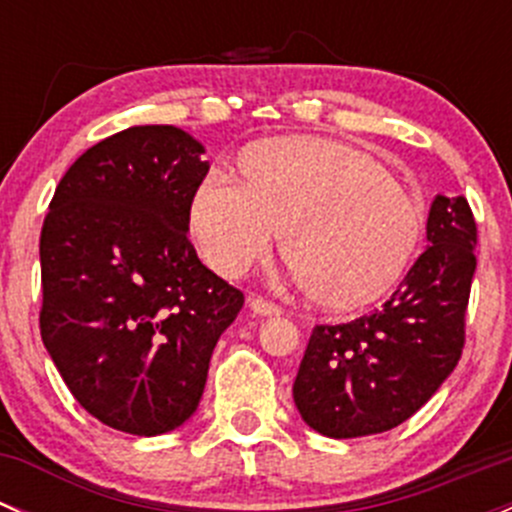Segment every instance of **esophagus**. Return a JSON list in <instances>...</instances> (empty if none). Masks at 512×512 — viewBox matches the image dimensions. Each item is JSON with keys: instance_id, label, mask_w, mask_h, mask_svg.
I'll return each instance as SVG.
<instances>
[{"instance_id": "1", "label": "esophagus", "mask_w": 512, "mask_h": 512, "mask_svg": "<svg viewBox=\"0 0 512 512\" xmlns=\"http://www.w3.org/2000/svg\"><path fill=\"white\" fill-rule=\"evenodd\" d=\"M250 309L255 314H260V317H277V314H282V309L275 302H270L265 297H257V294L250 297Z\"/></svg>"}]
</instances>
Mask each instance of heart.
Segmentation results:
<instances>
[{"label":"heart","instance_id":"heart-1","mask_svg":"<svg viewBox=\"0 0 512 512\" xmlns=\"http://www.w3.org/2000/svg\"><path fill=\"white\" fill-rule=\"evenodd\" d=\"M188 225L205 262L223 277L245 275L280 255L309 302L352 312L379 302L414 260L423 213L379 160L322 136L250 143L237 183L208 175L193 190Z\"/></svg>","mask_w":512,"mask_h":512}]
</instances>
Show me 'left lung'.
<instances>
[{"label": "left lung", "mask_w": 512, "mask_h": 512, "mask_svg": "<svg viewBox=\"0 0 512 512\" xmlns=\"http://www.w3.org/2000/svg\"><path fill=\"white\" fill-rule=\"evenodd\" d=\"M426 240L384 307L349 324L312 329L292 396L302 421L322 436L391 431L456 369L478 242L463 195L433 198Z\"/></svg>", "instance_id": "left-lung-1"}]
</instances>
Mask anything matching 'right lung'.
<instances>
[{
	"label": "right lung",
	"instance_id": "add662e5",
	"mask_svg": "<svg viewBox=\"0 0 512 512\" xmlns=\"http://www.w3.org/2000/svg\"><path fill=\"white\" fill-rule=\"evenodd\" d=\"M203 153L183 128H126L76 158L41 227V342L74 399L133 436L195 414L245 304L188 240Z\"/></svg>",
	"mask_w": 512,
	"mask_h": 512
}]
</instances>
